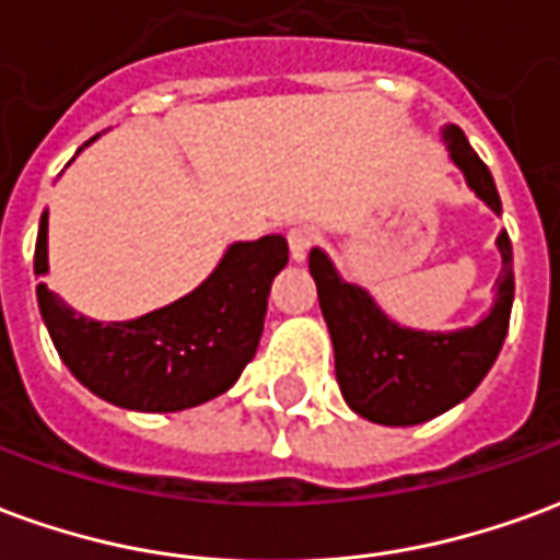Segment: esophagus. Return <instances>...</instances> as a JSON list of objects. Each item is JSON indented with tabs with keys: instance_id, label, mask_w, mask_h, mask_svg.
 <instances>
[{
	"instance_id": "1",
	"label": "esophagus",
	"mask_w": 560,
	"mask_h": 560,
	"mask_svg": "<svg viewBox=\"0 0 560 560\" xmlns=\"http://www.w3.org/2000/svg\"><path fill=\"white\" fill-rule=\"evenodd\" d=\"M317 243V231L315 228H308V224H300V228H293L288 233V245H291V257L293 260H305L308 255V248Z\"/></svg>"
}]
</instances>
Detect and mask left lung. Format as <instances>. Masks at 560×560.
Returning <instances> with one entry per match:
<instances>
[{
	"instance_id": "8db88e82",
	"label": "left lung",
	"mask_w": 560,
	"mask_h": 560,
	"mask_svg": "<svg viewBox=\"0 0 560 560\" xmlns=\"http://www.w3.org/2000/svg\"><path fill=\"white\" fill-rule=\"evenodd\" d=\"M444 143L470 191L498 215L501 197L492 173L470 149L462 128L446 126ZM498 252L504 267L492 312L474 327L425 332L389 320L369 291L341 279L332 260L320 248H312L308 269L336 351V381L351 411L381 425H417L450 411L480 387L506 339L516 293L506 231L498 233Z\"/></svg>"
}]
</instances>
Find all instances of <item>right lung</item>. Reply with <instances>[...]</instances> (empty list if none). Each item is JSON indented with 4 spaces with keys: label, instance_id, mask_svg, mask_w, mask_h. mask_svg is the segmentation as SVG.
I'll list each match as a JSON object with an SVG mask.
<instances>
[{
    "label": "right lung",
    "instance_id": "add662e5",
    "mask_svg": "<svg viewBox=\"0 0 560 560\" xmlns=\"http://www.w3.org/2000/svg\"><path fill=\"white\" fill-rule=\"evenodd\" d=\"M288 264L281 233L233 243L219 267L183 300L135 320L78 315L38 284L47 332L62 363L98 399L128 411L171 413L215 399L252 363L264 332L272 279ZM47 272V212L35 243V276Z\"/></svg>",
    "mask_w": 560,
    "mask_h": 560
}]
</instances>
